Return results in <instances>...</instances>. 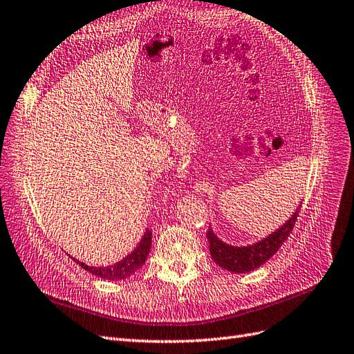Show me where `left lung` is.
Segmentation results:
<instances>
[{
	"label": "left lung",
	"mask_w": 354,
	"mask_h": 354,
	"mask_svg": "<svg viewBox=\"0 0 354 354\" xmlns=\"http://www.w3.org/2000/svg\"><path fill=\"white\" fill-rule=\"evenodd\" d=\"M299 209L301 205L296 208V212L292 214L289 221L277 229L275 232L252 245H229L222 240H218L217 235L213 232V229L209 227L207 232V238L209 243V254H212L213 261L218 266H222L223 270L235 274L250 272L256 268H259V266L268 261L270 257H272L277 253V250L281 247V244L288 240V236L295 226V222L298 221Z\"/></svg>",
	"instance_id": "left-lung-1"
}]
</instances>
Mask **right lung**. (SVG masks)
<instances>
[{
    "instance_id": "add662e5",
    "label": "right lung",
    "mask_w": 354,
    "mask_h": 354,
    "mask_svg": "<svg viewBox=\"0 0 354 354\" xmlns=\"http://www.w3.org/2000/svg\"><path fill=\"white\" fill-rule=\"evenodd\" d=\"M150 245H151V232L147 229L146 234L142 235L141 241L138 243V245L118 263L110 265V266H98V268H95V266H88L83 262H79L77 259H74V261L77 262L83 270L100 277V279L125 280L132 274H136L141 268V266L145 265L147 256H149V252H150Z\"/></svg>"
}]
</instances>
